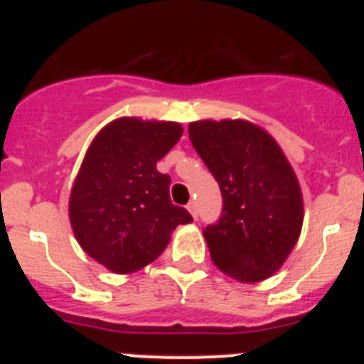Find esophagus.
I'll return each mask as SVG.
<instances>
[{
  "label": "esophagus",
  "mask_w": 364,
  "mask_h": 364,
  "mask_svg": "<svg viewBox=\"0 0 364 364\" xmlns=\"http://www.w3.org/2000/svg\"><path fill=\"white\" fill-rule=\"evenodd\" d=\"M188 211H189V213H191L193 218H197L198 217V205H197V202H195V200L189 202V204H188Z\"/></svg>",
  "instance_id": "1"
}]
</instances>
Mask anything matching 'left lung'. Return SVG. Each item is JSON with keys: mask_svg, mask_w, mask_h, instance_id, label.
Returning <instances> with one entry per match:
<instances>
[{"mask_svg": "<svg viewBox=\"0 0 364 364\" xmlns=\"http://www.w3.org/2000/svg\"><path fill=\"white\" fill-rule=\"evenodd\" d=\"M189 138L220 186L222 215L204 230L213 264L239 282L281 269L304 218L297 175L275 138L247 120H198Z\"/></svg>", "mask_w": 364, "mask_h": 364, "instance_id": "left-lung-1", "label": "left lung"}]
</instances>
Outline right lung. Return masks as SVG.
<instances>
[{"instance_id":"add662e5","label":"right lung","mask_w":364,"mask_h":364,"mask_svg":"<svg viewBox=\"0 0 364 364\" xmlns=\"http://www.w3.org/2000/svg\"><path fill=\"white\" fill-rule=\"evenodd\" d=\"M176 122L124 117L100 131L85 153L69 198L74 237L112 273L151 264L191 215L171 204V178L156 169L180 140Z\"/></svg>"}]
</instances>
